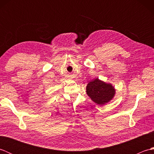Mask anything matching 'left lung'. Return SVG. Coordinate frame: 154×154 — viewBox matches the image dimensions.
Masks as SVG:
<instances>
[{
  "label": "left lung",
  "instance_id": "obj_1",
  "mask_svg": "<svg viewBox=\"0 0 154 154\" xmlns=\"http://www.w3.org/2000/svg\"><path fill=\"white\" fill-rule=\"evenodd\" d=\"M86 89L88 96L99 105L109 103L115 94V89L112 85L104 83L98 78L90 81Z\"/></svg>",
  "mask_w": 154,
  "mask_h": 154
}]
</instances>
